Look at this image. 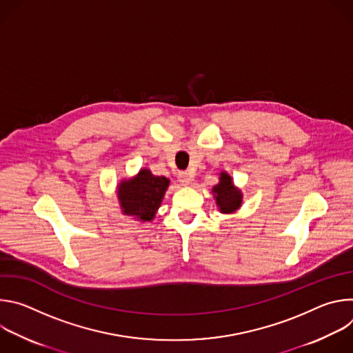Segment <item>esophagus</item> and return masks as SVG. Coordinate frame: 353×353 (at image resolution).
<instances>
[{"label": "esophagus", "mask_w": 353, "mask_h": 353, "mask_svg": "<svg viewBox=\"0 0 353 353\" xmlns=\"http://www.w3.org/2000/svg\"><path fill=\"white\" fill-rule=\"evenodd\" d=\"M191 180H192V174L188 173V172H184V173H180V174H179V181H180V184L184 185V187L190 185V184H191Z\"/></svg>", "instance_id": "1"}]
</instances>
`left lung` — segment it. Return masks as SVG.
Returning <instances> with one entry per match:
<instances>
[{
  "instance_id": "1",
  "label": "left lung",
  "mask_w": 353,
  "mask_h": 353,
  "mask_svg": "<svg viewBox=\"0 0 353 353\" xmlns=\"http://www.w3.org/2000/svg\"><path fill=\"white\" fill-rule=\"evenodd\" d=\"M212 194L221 214H234L243 204L241 190L234 185L232 176L225 170L219 173V183L212 187Z\"/></svg>"
}]
</instances>
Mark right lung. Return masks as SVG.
<instances>
[{
    "label": "right lung",
    "mask_w": 353,
    "mask_h": 353,
    "mask_svg": "<svg viewBox=\"0 0 353 353\" xmlns=\"http://www.w3.org/2000/svg\"><path fill=\"white\" fill-rule=\"evenodd\" d=\"M169 184L168 177L155 176L146 168L130 179H123L116 191L121 214L138 222H152Z\"/></svg>",
    "instance_id": "1"
}]
</instances>
